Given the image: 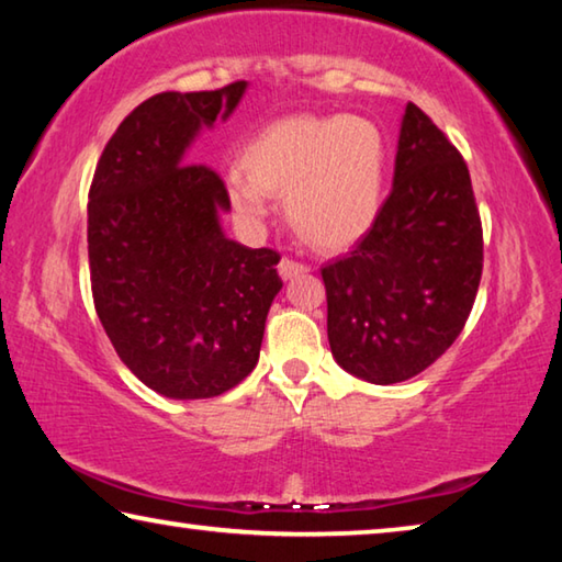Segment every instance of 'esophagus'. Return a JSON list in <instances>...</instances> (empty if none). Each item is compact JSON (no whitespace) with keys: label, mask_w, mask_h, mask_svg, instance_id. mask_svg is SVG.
<instances>
[{"label":"esophagus","mask_w":562,"mask_h":562,"mask_svg":"<svg viewBox=\"0 0 562 562\" xmlns=\"http://www.w3.org/2000/svg\"><path fill=\"white\" fill-rule=\"evenodd\" d=\"M278 270L282 274V280H292V278H300V274H304V272H310L307 265H302L297 260H290V258H282L280 265H278Z\"/></svg>","instance_id":"1"}]
</instances>
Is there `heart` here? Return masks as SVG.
<instances>
[{
	"mask_svg": "<svg viewBox=\"0 0 562 562\" xmlns=\"http://www.w3.org/2000/svg\"><path fill=\"white\" fill-rule=\"evenodd\" d=\"M240 170L225 176L233 213L258 227L270 195L302 237L319 250H345L374 225L382 207L386 140L374 121L359 116H284L247 140Z\"/></svg>",
	"mask_w": 562,
	"mask_h": 562,
	"instance_id": "heart-1",
	"label": "heart"
}]
</instances>
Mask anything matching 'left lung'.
<instances>
[{"label": "left lung", "mask_w": 562, "mask_h": 562, "mask_svg": "<svg viewBox=\"0 0 562 562\" xmlns=\"http://www.w3.org/2000/svg\"><path fill=\"white\" fill-rule=\"evenodd\" d=\"M481 270L483 231L465 160L406 103L392 193L355 250L322 268L337 364L372 384L424 372L461 335Z\"/></svg>", "instance_id": "obj_1"}]
</instances>
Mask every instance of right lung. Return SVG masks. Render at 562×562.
<instances>
[{
    "label": "right lung",
    "mask_w": 562,
    "mask_h": 562,
    "mask_svg": "<svg viewBox=\"0 0 562 562\" xmlns=\"http://www.w3.org/2000/svg\"><path fill=\"white\" fill-rule=\"evenodd\" d=\"M247 81L166 91L133 109L89 190V270L113 349L148 389L211 398L252 372L280 252L225 237L223 178L186 160L201 128L227 119Z\"/></svg>",
    "instance_id": "right-lung-1"
}]
</instances>
